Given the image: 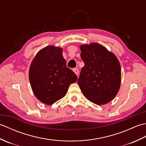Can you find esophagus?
Wrapping results in <instances>:
<instances>
[{
  "label": "esophagus",
  "mask_w": 146,
  "mask_h": 146,
  "mask_svg": "<svg viewBox=\"0 0 146 146\" xmlns=\"http://www.w3.org/2000/svg\"><path fill=\"white\" fill-rule=\"evenodd\" d=\"M73 71H74V73H75L76 75H78L79 74V70H78V68H74Z\"/></svg>",
  "instance_id": "obj_1"
}]
</instances>
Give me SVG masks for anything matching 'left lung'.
Instances as JSON below:
<instances>
[{"instance_id": "1", "label": "left lung", "mask_w": 146, "mask_h": 146, "mask_svg": "<svg viewBox=\"0 0 146 146\" xmlns=\"http://www.w3.org/2000/svg\"><path fill=\"white\" fill-rule=\"evenodd\" d=\"M85 63L78 84L86 99L99 105L115 97L121 84V67L117 56L97 42L80 46Z\"/></svg>"}]
</instances>
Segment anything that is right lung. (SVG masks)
<instances>
[{"instance_id":"obj_1","label":"right lung","mask_w":146,"mask_h":146,"mask_svg":"<svg viewBox=\"0 0 146 146\" xmlns=\"http://www.w3.org/2000/svg\"><path fill=\"white\" fill-rule=\"evenodd\" d=\"M29 78L36 97L49 105L63 98L70 85L78 79L66 66L63 49L51 45L36 54L30 65Z\"/></svg>"}]
</instances>
